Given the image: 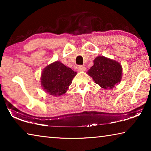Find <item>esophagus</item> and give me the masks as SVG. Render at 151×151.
<instances>
[{
	"instance_id": "esophagus-1",
	"label": "esophagus",
	"mask_w": 151,
	"mask_h": 151,
	"mask_svg": "<svg viewBox=\"0 0 151 151\" xmlns=\"http://www.w3.org/2000/svg\"><path fill=\"white\" fill-rule=\"evenodd\" d=\"M85 70H86L85 66H82V65H80V66H78V71H85Z\"/></svg>"
}]
</instances>
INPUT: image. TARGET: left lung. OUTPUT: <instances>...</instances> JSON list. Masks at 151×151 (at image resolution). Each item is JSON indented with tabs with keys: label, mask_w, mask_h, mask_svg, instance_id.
<instances>
[{
	"label": "left lung",
	"mask_w": 151,
	"mask_h": 151,
	"mask_svg": "<svg viewBox=\"0 0 151 151\" xmlns=\"http://www.w3.org/2000/svg\"><path fill=\"white\" fill-rule=\"evenodd\" d=\"M88 74L101 87L112 88L121 80L122 66L115 60L98 57L94 59Z\"/></svg>",
	"instance_id": "8db88e82"
}]
</instances>
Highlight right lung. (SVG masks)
I'll return each instance as SVG.
<instances>
[{
	"label": "right lung",
	"mask_w": 151,
	"mask_h": 151,
	"mask_svg": "<svg viewBox=\"0 0 151 151\" xmlns=\"http://www.w3.org/2000/svg\"><path fill=\"white\" fill-rule=\"evenodd\" d=\"M76 75V72L57 61L43 70L41 85L50 95L60 96L66 93Z\"/></svg>",
	"instance_id": "add662e5"
}]
</instances>
